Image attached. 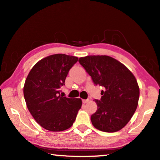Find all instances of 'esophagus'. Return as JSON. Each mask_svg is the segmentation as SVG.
Masks as SVG:
<instances>
[{
  "label": "esophagus",
  "mask_w": 160,
  "mask_h": 160,
  "mask_svg": "<svg viewBox=\"0 0 160 160\" xmlns=\"http://www.w3.org/2000/svg\"><path fill=\"white\" fill-rule=\"evenodd\" d=\"M88 102H89V100H82V103H87Z\"/></svg>",
  "instance_id": "1"
}]
</instances>
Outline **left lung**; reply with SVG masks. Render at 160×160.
Wrapping results in <instances>:
<instances>
[{
  "label": "left lung",
  "mask_w": 160,
  "mask_h": 160,
  "mask_svg": "<svg viewBox=\"0 0 160 160\" xmlns=\"http://www.w3.org/2000/svg\"><path fill=\"white\" fill-rule=\"evenodd\" d=\"M78 61L94 84L105 88L100 100H95L98 110L91 115L92 125L106 132L120 130L138 105L139 88L135 77L122 63L108 55H88Z\"/></svg>",
  "instance_id": "1"
}]
</instances>
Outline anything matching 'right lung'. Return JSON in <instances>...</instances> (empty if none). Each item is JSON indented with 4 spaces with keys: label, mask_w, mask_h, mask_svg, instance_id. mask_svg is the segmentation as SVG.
I'll return each mask as SVG.
<instances>
[{
    "label": "right lung",
    "mask_w": 160,
    "mask_h": 160,
    "mask_svg": "<svg viewBox=\"0 0 160 160\" xmlns=\"http://www.w3.org/2000/svg\"><path fill=\"white\" fill-rule=\"evenodd\" d=\"M78 58L55 54L35 64L25 80L23 94L29 112L42 128L52 132L70 128L82 106L80 98L63 97L60 88Z\"/></svg>",
    "instance_id": "obj_1"
}]
</instances>
